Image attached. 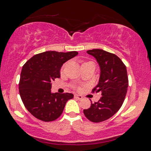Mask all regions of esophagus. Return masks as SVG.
<instances>
[{"instance_id":"obj_1","label":"esophagus","mask_w":151,"mask_h":151,"mask_svg":"<svg viewBox=\"0 0 151 151\" xmlns=\"http://www.w3.org/2000/svg\"><path fill=\"white\" fill-rule=\"evenodd\" d=\"M74 98H75V99H79V100H81L83 99V97L81 96H79V95H74Z\"/></svg>"}]
</instances>
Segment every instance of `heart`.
Returning <instances> with one entry per match:
<instances>
[{
	"instance_id": "1",
	"label": "heart",
	"mask_w": 151,
	"mask_h": 151,
	"mask_svg": "<svg viewBox=\"0 0 151 151\" xmlns=\"http://www.w3.org/2000/svg\"><path fill=\"white\" fill-rule=\"evenodd\" d=\"M88 63H91V62H88ZM63 67L61 69V72H63Z\"/></svg>"
}]
</instances>
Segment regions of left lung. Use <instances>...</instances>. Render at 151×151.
<instances>
[{"label": "left lung", "mask_w": 151, "mask_h": 151, "mask_svg": "<svg viewBox=\"0 0 151 151\" xmlns=\"http://www.w3.org/2000/svg\"><path fill=\"white\" fill-rule=\"evenodd\" d=\"M87 53L96 58L101 68L99 82L92 91H101L102 96L98 102H91L83 114L88 120L99 123L112 117L122 105L129 85L127 72L115 54L101 49L89 50Z\"/></svg>", "instance_id": "obj_1"}]
</instances>
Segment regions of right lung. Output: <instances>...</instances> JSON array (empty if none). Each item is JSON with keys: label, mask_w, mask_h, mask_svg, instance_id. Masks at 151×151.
Here are the masks:
<instances>
[{"label": "right lung", "mask_w": 151, "mask_h": 151, "mask_svg": "<svg viewBox=\"0 0 151 151\" xmlns=\"http://www.w3.org/2000/svg\"><path fill=\"white\" fill-rule=\"evenodd\" d=\"M78 52L46 51L36 54L23 65L19 92L25 108L34 117L43 122L58 119L72 93H51V81L60 77L62 65Z\"/></svg>", "instance_id": "add662e5"}]
</instances>
